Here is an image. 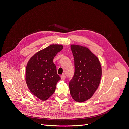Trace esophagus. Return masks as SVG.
I'll return each instance as SVG.
<instances>
[{
  "mask_svg": "<svg viewBox=\"0 0 129 129\" xmlns=\"http://www.w3.org/2000/svg\"><path fill=\"white\" fill-rule=\"evenodd\" d=\"M61 80H62V81L64 80H65V79H66V76H65V75H61Z\"/></svg>",
  "mask_w": 129,
  "mask_h": 129,
  "instance_id": "esophagus-1",
  "label": "esophagus"
}]
</instances>
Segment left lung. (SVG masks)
<instances>
[{
    "label": "left lung",
    "instance_id": "left-lung-1",
    "mask_svg": "<svg viewBox=\"0 0 129 129\" xmlns=\"http://www.w3.org/2000/svg\"><path fill=\"white\" fill-rule=\"evenodd\" d=\"M74 58L75 72L69 82L70 93L76 102L90 99L99 87L102 76L100 62L86 47L71 45Z\"/></svg>",
    "mask_w": 129,
    "mask_h": 129
}]
</instances>
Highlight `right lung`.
Masks as SVG:
<instances>
[{
    "label": "right lung",
    "mask_w": 129,
    "mask_h": 129,
    "mask_svg": "<svg viewBox=\"0 0 129 129\" xmlns=\"http://www.w3.org/2000/svg\"><path fill=\"white\" fill-rule=\"evenodd\" d=\"M63 48L61 45H50L36 53L27 63V85L32 94L42 101L47 100L53 94L61 79L53 59Z\"/></svg>",
    "instance_id": "obj_1"
}]
</instances>
